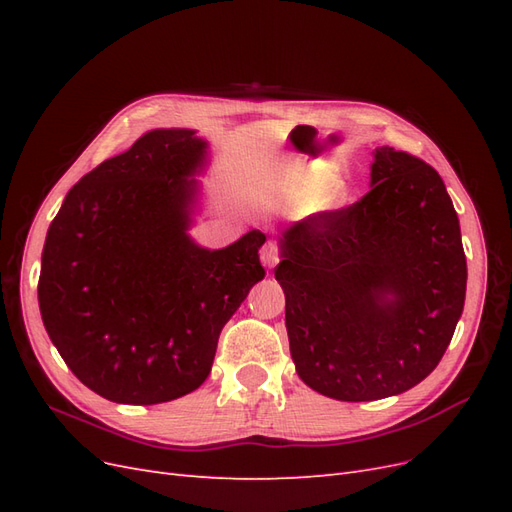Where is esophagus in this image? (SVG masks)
Instances as JSON below:
<instances>
[{
    "label": "esophagus",
    "instance_id": "obj_1",
    "mask_svg": "<svg viewBox=\"0 0 512 512\" xmlns=\"http://www.w3.org/2000/svg\"><path fill=\"white\" fill-rule=\"evenodd\" d=\"M277 260H280V252H277V245L275 243H265L260 247V262L265 267L273 269L277 265Z\"/></svg>",
    "mask_w": 512,
    "mask_h": 512
}]
</instances>
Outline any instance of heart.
Masks as SVG:
<instances>
[{"label":"heart","instance_id":"heart-1","mask_svg":"<svg viewBox=\"0 0 512 512\" xmlns=\"http://www.w3.org/2000/svg\"><path fill=\"white\" fill-rule=\"evenodd\" d=\"M329 170L312 162L282 160L256 168L245 181V198L267 209H294L307 215L331 213L344 207L348 188L344 181H329Z\"/></svg>","mask_w":512,"mask_h":512}]
</instances>
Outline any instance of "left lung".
<instances>
[{
    "instance_id": "obj_1",
    "label": "left lung",
    "mask_w": 512,
    "mask_h": 512,
    "mask_svg": "<svg viewBox=\"0 0 512 512\" xmlns=\"http://www.w3.org/2000/svg\"><path fill=\"white\" fill-rule=\"evenodd\" d=\"M369 192L284 232L275 280L299 378L339 401L399 395L451 344L466 301L459 218L442 177L393 147Z\"/></svg>"
}]
</instances>
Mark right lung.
Returning <instances> with one entry per match:
<instances>
[{
    "label": "right lung",
    "mask_w": 512,
    "mask_h": 512,
    "mask_svg": "<svg viewBox=\"0 0 512 512\" xmlns=\"http://www.w3.org/2000/svg\"><path fill=\"white\" fill-rule=\"evenodd\" d=\"M207 164L196 130H149L76 183L46 232L44 329L108 401L151 406L196 391L224 324L265 277L260 230L222 250L190 237Z\"/></svg>",
    "instance_id": "add662e5"
}]
</instances>
